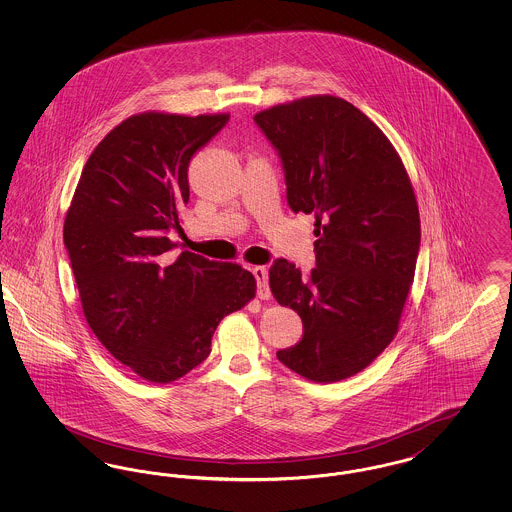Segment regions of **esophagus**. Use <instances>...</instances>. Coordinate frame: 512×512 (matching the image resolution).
<instances>
[{
    "label": "esophagus",
    "mask_w": 512,
    "mask_h": 512,
    "mask_svg": "<svg viewBox=\"0 0 512 512\" xmlns=\"http://www.w3.org/2000/svg\"><path fill=\"white\" fill-rule=\"evenodd\" d=\"M253 276H255V280H257V297H259V299H268V297H270V288H268L267 268H253Z\"/></svg>",
    "instance_id": "obj_1"
}]
</instances>
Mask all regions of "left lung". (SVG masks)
<instances>
[{
    "label": "left lung",
    "instance_id": "obj_1",
    "mask_svg": "<svg viewBox=\"0 0 512 512\" xmlns=\"http://www.w3.org/2000/svg\"><path fill=\"white\" fill-rule=\"evenodd\" d=\"M253 121L280 157L290 209L317 219L309 276L282 257L268 270L276 301L303 322L301 340L276 357L313 382H338L397 332L420 249L413 186L384 132L345 99H297Z\"/></svg>",
    "mask_w": 512,
    "mask_h": 512
}]
</instances>
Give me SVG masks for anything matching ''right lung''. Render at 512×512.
<instances>
[{"instance_id": "right-lung-1", "label": "right lung", "mask_w": 512, "mask_h": 512, "mask_svg": "<svg viewBox=\"0 0 512 512\" xmlns=\"http://www.w3.org/2000/svg\"><path fill=\"white\" fill-rule=\"evenodd\" d=\"M228 121L144 113L121 122L86 161L65 219L84 317L117 361L155 384L201 365L220 320L257 288L240 265L171 255L190 161Z\"/></svg>"}]
</instances>
